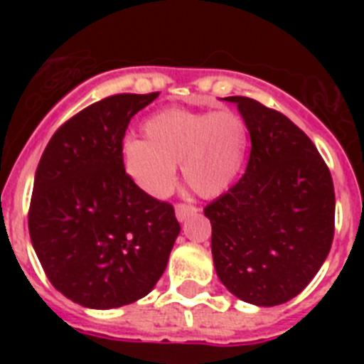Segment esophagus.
<instances>
[{
    "label": "esophagus",
    "instance_id": "obj_1",
    "mask_svg": "<svg viewBox=\"0 0 364 364\" xmlns=\"http://www.w3.org/2000/svg\"><path fill=\"white\" fill-rule=\"evenodd\" d=\"M198 211L197 205L193 204H186V202H180V204H176L175 208V213H176V218H178L180 222L186 220V218L189 217V215H195Z\"/></svg>",
    "mask_w": 364,
    "mask_h": 364
}]
</instances>
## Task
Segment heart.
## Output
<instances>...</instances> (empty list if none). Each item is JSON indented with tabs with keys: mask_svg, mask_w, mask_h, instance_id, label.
<instances>
[{
	"mask_svg": "<svg viewBox=\"0 0 364 364\" xmlns=\"http://www.w3.org/2000/svg\"><path fill=\"white\" fill-rule=\"evenodd\" d=\"M146 138L125 136L120 162L138 188L166 197L176 182V164L186 184L200 197H218L242 169L247 129L233 111L171 107L144 122Z\"/></svg>",
	"mask_w": 364,
	"mask_h": 364,
	"instance_id": "heart-1",
	"label": "heart"
}]
</instances>
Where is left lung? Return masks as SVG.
I'll use <instances>...</instances> for the list:
<instances>
[{
	"label": "left lung",
	"instance_id": "8db88e82",
	"mask_svg": "<svg viewBox=\"0 0 364 364\" xmlns=\"http://www.w3.org/2000/svg\"><path fill=\"white\" fill-rule=\"evenodd\" d=\"M252 151L242 178L204 208L217 275L240 301L277 306L301 294L330 253L336 193L310 138L282 112L228 96Z\"/></svg>",
	"mask_w": 364,
	"mask_h": 364
}]
</instances>
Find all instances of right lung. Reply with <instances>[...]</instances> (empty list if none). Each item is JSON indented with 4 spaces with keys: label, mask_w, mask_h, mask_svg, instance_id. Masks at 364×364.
<instances>
[{
    "label": "right lung",
    "mask_w": 364,
    "mask_h": 364,
    "mask_svg": "<svg viewBox=\"0 0 364 364\" xmlns=\"http://www.w3.org/2000/svg\"><path fill=\"white\" fill-rule=\"evenodd\" d=\"M149 95H112L53 134L38 164L28 233L45 275L85 308L109 310L146 297L162 277L180 224L169 202L125 173L120 144Z\"/></svg>",
    "instance_id": "add662e5"
}]
</instances>
